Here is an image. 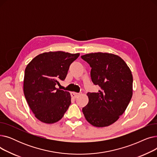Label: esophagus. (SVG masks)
Returning a JSON list of instances; mask_svg holds the SVG:
<instances>
[{
	"label": "esophagus",
	"instance_id": "34e87169",
	"mask_svg": "<svg viewBox=\"0 0 157 157\" xmlns=\"http://www.w3.org/2000/svg\"><path fill=\"white\" fill-rule=\"evenodd\" d=\"M71 97H72V98H76V97H78L79 95V94L76 93V92H71Z\"/></svg>",
	"mask_w": 157,
	"mask_h": 157
}]
</instances>
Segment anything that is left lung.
Returning <instances> with one entry per match:
<instances>
[{
    "instance_id": "left-lung-1",
    "label": "left lung",
    "mask_w": 157,
    "mask_h": 157,
    "mask_svg": "<svg viewBox=\"0 0 157 157\" xmlns=\"http://www.w3.org/2000/svg\"><path fill=\"white\" fill-rule=\"evenodd\" d=\"M91 69L92 81L101 87L88 93V104L82 109L87 121L94 127H108L125 112L132 97L133 77L125 62L117 55L92 53L81 56Z\"/></svg>"
}]
</instances>
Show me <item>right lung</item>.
Returning a JSON list of instances; mask_svg holds the SVG:
<instances>
[{"instance_id": "1", "label": "right lung", "mask_w": 157, "mask_h": 157, "mask_svg": "<svg viewBox=\"0 0 157 157\" xmlns=\"http://www.w3.org/2000/svg\"><path fill=\"white\" fill-rule=\"evenodd\" d=\"M79 53L49 52L34 58L27 65L23 92L34 116L45 123H54L63 117L71 103L69 92L56 88L63 81L70 65Z\"/></svg>"}]
</instances>
